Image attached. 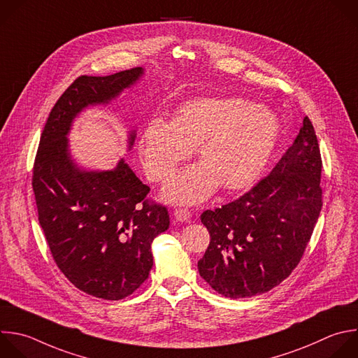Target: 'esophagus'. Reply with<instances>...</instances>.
<instances>
[{"label":"esophagus","instance_id":"34e87169","mask_svg":"<svg viewBox=\"0 0 358 358\" xmlns=\"http://www.w3.org/2000/svg\"><path fill=\"white\" fill-rule=\"evenodd\" d=\"M174 217L180 222H188L191 217V212L185 208H178L174 210Z\"/></svg>","mask_w":358,"mask_h":358}]
</instances>
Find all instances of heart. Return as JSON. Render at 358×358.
<instances>
[{
	"instance_id": "heart-1",
	"label": "heart",
	"mask_w": 358,
	"mask_h": 358,
	"mask_svg": "<svg viewBox=\"0 0 358 358\" xmlns=\"http://www.w3.org/2000/svg\"><path fill=\"white\" fill-rule=\"evenodd\" d=\"M280 136V121L266 105L237 96H196L177 106L173 121L152 117L139 138L148 176L167 181L192 148L201 163L166 187L173 202L195 203L219 184L227 191L250 185L267 164Z\"/></svg>"
}]
</instances>
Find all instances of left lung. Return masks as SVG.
<instances>
[{
  "label": "left lung",
  "instance_id": "1",
  "mask_svg": "<svg viewBox=\"0 0 358 358\" xmlns=\"http://www.w3.org/2000/svg\"><path fill=\"white\" fill-rule=\"evenodd\" d=\"M322 159L309 117L294 143L249 192L201 222L210 242L201 277L220 295L248 298L280 285L298 266L322 209Z\"/></svg>",
  "mask_w": 358,
  "mask_h": 358
}]
</instances>
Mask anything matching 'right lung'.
Returning <instances> with one entry per match:
<instances>
[{
    "instance_id": "right-lung-1",
    "label": "right lung",
    "mask_w": 358,
    "mask_h": 358,
    "mask_svg": "<svg viewBox=\"0 0 358 358\" xmlns=\"http://www.w3.org/2000/svg\"><path fill=\"white\" fill-rule=\"evenodd\" d=\"M143 73L135 67L76 78L49 113L34 164L39 223L57 267L78 289L108 301L127 298L146 281L152 242L169 229L170 216L166 206L146 199L150 188L124 159L106 171L78 167L67 135L83 109L109 103Z\"/></svg>"
}]
</instances>
